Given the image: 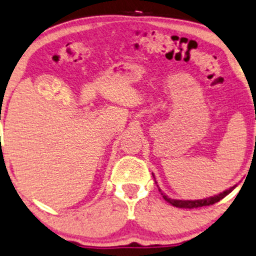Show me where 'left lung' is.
Listing matches in <instances>:
<instances>
[{"label":"left lung","instance_id":"left-lung-1","mask_svg":"<svg viewBox=\"0 0 256 256\" xmlns=\"http://www.w3.org/2000/svg\"><path fill=\"white\" fill-rule=\"evenodd\" d=\"M236 186V185H235ZM235 186L230 188L229 190L223 191L222 194L214 196V197H209V198H205V200H172V198H168L166 194H164L162 190L159 188V191L162 192V198L165 200L167 203H170L173 206L176 208H182V209H197V208H202V206H208V205H212L220 202V200L226 197V194H229L230 192L235 188Z\"/></svg>","mask_w":256,"mask_h":256}]
</instances>
